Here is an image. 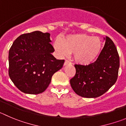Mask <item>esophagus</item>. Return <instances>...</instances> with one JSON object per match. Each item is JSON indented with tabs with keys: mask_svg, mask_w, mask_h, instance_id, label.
<instances>
[{
	"mask_svg": "<svg viewBox=\"0 0 126 126\" xmlns=\"http://www.w3.org/2000/svg\"><path fill=\"white\" fill-rule=\"evenodd\" d=\"M71 64V62H70L68 60H66L64 61V65H67V64Z\"/></svg>",
	"mask_w": 126,
	"mask_h": 126,
	"instance_id": "esophagus-1",
	"label": "esophagus"
}]
</instances>
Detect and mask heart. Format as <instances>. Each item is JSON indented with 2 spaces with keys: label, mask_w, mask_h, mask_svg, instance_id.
<instances>
[{
  "label": "heart",
  "mask_w": 126,
  "mask_h": 126,
  "mask_svg": "<svg viewBox=\"0 0 126 126\" xmlns=\"http://www.w3.org/2000/svg\"><path fill=\"white\" fill-rule=\"evenodd\" d=\"M55 50L61 56L73 53L75 62L81 64H91L97 58L102 48V42L97 36L76 34L66 36L63 41L56 39Z\"/></svg>",
  "instance_id": "obj_1"
}]
</instances>
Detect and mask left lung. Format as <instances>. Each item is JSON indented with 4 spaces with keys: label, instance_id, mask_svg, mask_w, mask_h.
Instances as JSON below:
<instances>
[{
    "label": "left lung",
    "instance_id": "1",
    "mask_svg": "<svg viewBox=\"0 0 126 126\" xmlns=\"http://www.w3.org/2000/svg\"><path fill=\"white\" fill-rule=\"evenodd\" d=\"M106 42L98 58L88 65L75 64L76 74L70 79L73 91L88 98L101 96L115 84L118 77L119 56L114 43L106 36Z\"/></svg>",
    "mask_w": 126,
    "mask_h": 126
}]
</instances>
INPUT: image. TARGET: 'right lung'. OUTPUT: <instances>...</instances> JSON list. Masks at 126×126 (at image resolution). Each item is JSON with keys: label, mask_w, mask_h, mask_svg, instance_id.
Listing matches in <instances>:
<instances>
[{"label": "right lung", "mask_w": 126, "mask_h": 126, "mask_svg": "<svg viewBox=\"0 0 126 126\" xmlns=\"http://www.w3.org/2000/svg\"><path fill=\"white\" fill-rule=\"evenodd\" d=\"M50 35L40 31L22 34L9 50V77L24 93H43L53 74L63 67L64 60H56L51 55L55 50Z\"/></svg>", "instance_id": "add662e5"}]
</instances>
